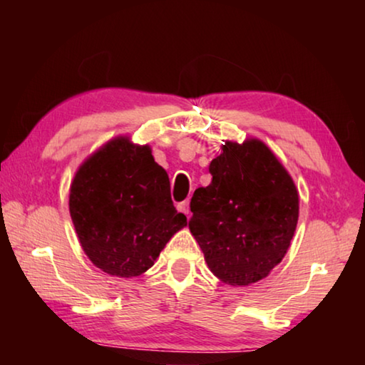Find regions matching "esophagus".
<instances>
[{
	"label": "esophagus",
	"instance_id": "esophagus-1",
	"mask_svg": "<svg viewBox=\"0 0 365 365\" xmlns=\"http://www.w3.org/2000/svg\"><path fill=\"white\" fill-rule=\"evenodd\" d=\"M178 211L183 212L187 217H190V202L188 201L180 202V205H178Z\"/></svg>",
	"mask_w": 365,
	"mask_h": 365
}]
</instances>
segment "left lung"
I'll return each mask as SVG.
<instances>
[{"label": "left lung", "instance_id": "obj_1", "mask_svg": "<svg viewBox=\"0 0 365 365\" xmlns=\"http://www.w3.org/2000/svg\"><path fill=\"white\" fill-rule=\"evenodd\" d=\"M191 197L190 232L220 282L248 287L282 262L299 217L292 175L264 141H225Z\"/></svg>", "mask_w": 365, "mask_h": 365}]
</instances>
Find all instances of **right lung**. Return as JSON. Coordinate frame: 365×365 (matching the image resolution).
Here are the masks:
<instances>
[{
    "mask_svg": "<svg viewBox=\"0 0 365 365\" xmlns=\"http://www.w3.org/2000/svg\"><path fill=\"white\" fill-rule=\"evenodd\" d=\"M69 212L85 255L120 279L145 274L187 225L150 145H135L127 135L109 140L80 164L71 183Z\"/></svg>",
    "mask_w": 365,
    "mask_h": 365,
    "instance_id": "1",
    "label": "right lung"
}]
</instances>
